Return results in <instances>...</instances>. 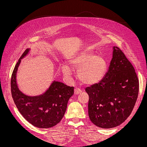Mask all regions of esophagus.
I'll use <instances>...</instances> for the list:
<instances>
[{
  "mask_svg": "<svg viewBox=\"0 0 147 147\" xmlns=\"http://www.w3.org/2000/svg\"><path fill=\"white\" fill-rule=\"evenodd\" d=\"M82 92V90L79 88H75L74 90V93L75 94H78Z\"/></svg>",
  "mask_w": 147,
  "mask_h": 147,
  "instance_id": "obj_1",
  "label": "esophagus"
}]
</instances>
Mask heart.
Instances as JSON below:
<instances>
[{"label":"heart","instance_id":"1","mask_svg":"<svg viewBox=\"0 0 147 147\" xmlns=\"http://www.w3.org/2000/svg\"><path fill=\"white\" fill-rule=\"evenodd\" d=\"M70 66L63 65V72L66 77L72 74V69H78V76L82 83L94 84L103 78L107 70V62L102 56L84 51L71 57L68 61Z\"/></svg>","mask_w":147,"mask_h":147}]
</instances>
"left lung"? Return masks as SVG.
Masks as SVG:
<instances>
[{"mask_svg": "<svg viewBox=\"0 0 147 147\" xmlns=\"http://www.w3.org/2000/svg\"><path fill=\"white\" fill-rule=\"evenodd\" d=\"M139 89L134 67L121 49L113 47V57L104 77L85 89L91 122L104 129L120 125L134 109Z\"/></svg>", "mask_w": 147, "mask_h": 147, "instance_id": "left-lung-1", "label": "left lung"}]
</instances>
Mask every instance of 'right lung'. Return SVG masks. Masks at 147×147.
<instances>
[{
  "label": "right lung",
  "instance_id": "obj_1",
  "mask_svg": "<svg viewBox=\"0 0 147 147\" xmlns=\"http://www.w3.org/2000/svg\"><path fill=\"white\" fill-rule=\"evenodd\" d=\"M29 51V49L25 50L13 71L11 96L19 112L29 123L39 128L51 127L59 123L63 118L69 99L74 94V87L54 81L43 94L28 96L23 94L17 85L16 73L21 59Z\"/></svg>",
  "mask_w": 147,
  "mask_h": 147
}]
</instances>
